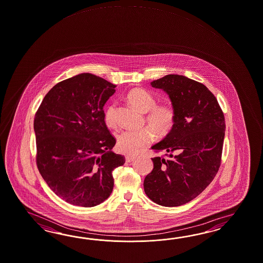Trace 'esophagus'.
<instances>
[{"label": "esophagus", "instance_id": "esophagus-1", "mask_svg": "<svg viewBox=\"0 0 263 263\" xmlns=\"http://www.w3.org/2000/svg\"><path fill=\"white\" fill-rule=\"evenodd\" d=\"M136 160V156L134 155H126L125 156V160L127 161V162H132V161H134Z\"/></svg>", "mask_w": 263, "mask_h": 263}]
</instances>
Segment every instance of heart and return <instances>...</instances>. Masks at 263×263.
I'll return each mask as SVG.
<instances>
[{
	"instance_id": "1",
	"label": "heart",
	"mask_w": 263,
	"mask_h": 263,
	"mask_svg": "<svg viewBox=\"0 0 263 263\" xmlns=\"http://www.w3.org/2000/svg\"><path fill=\"white\" fill-rule=\"evenodd\" d=\"M129 103L134 108L147 113L146 122L150 127L141 130H122L117 135V148L124 154H135L141 148L154 140V132L159 137L169 134L176 123V112L172 106L163 104L156 106V100L148 91L141 88L132 89L127 94ZM104 122L108 126H115V104L105 110Z\"/></svg>"
}]
</instances>
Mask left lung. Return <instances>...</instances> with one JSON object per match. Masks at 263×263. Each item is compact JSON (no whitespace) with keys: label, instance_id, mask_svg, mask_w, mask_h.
I'll return each instance as SVG.
<instances>
[{"label":"left lung","instance_id":"8db88e82","mask_svg":"<svg viewBox=\"0 0 263 263\" xmlns=\"http://www.w3.org/2000/svg\"><path fill=\"white\" fill-rule=\"evenodd\" d=\"M151 85L169 97L176 123L162 141L151 147L165 151L167 158L152 159L154 168L144 179V192L157 204H185L198 197L218 173L224 115L211 91L185 76L170 74Z\"/></svg>","mask_w":263,"mask_h":263}]
</instances>
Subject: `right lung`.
I'll use <instances>...</instances> for the list:
<instances>
[{
	"label": "right lung",
	"mask_w": 263,
	"mask_h": 263,
	"mask_svg": "<svg viewBox=\"0 0 263 263\" xmlns=\"http://www.w3.org/2000/svg\"><path fill=\"white\" fill-rule=\"evenodd\" d=\"M115 84L82 73L53 86L34 119L39 171L61 199L93 207L108 199L112 172L125 158L112 152L115 138L104 122L103 106Z\"/></svg>",
	"instance_id": "right-lung-1"
}]
</instances>
